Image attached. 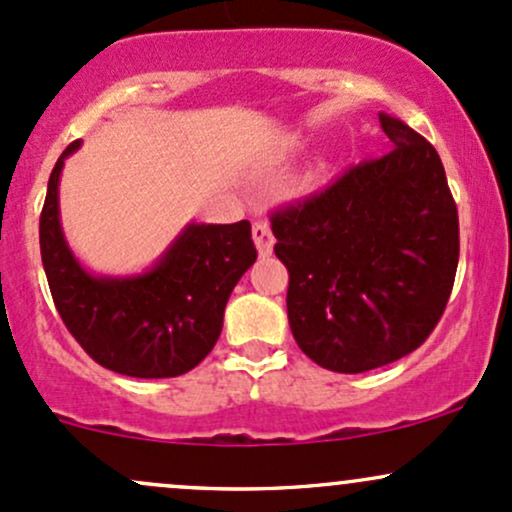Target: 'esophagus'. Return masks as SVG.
<instances>
[{"instance_id": "obj_1", "label": "esophagus", "mask_w": 512, "mask_h": 512, "mask_svg": "<svg viewBox=\"0 0 512 512\" xmlns=\"http://www.w3.org/2000/svg\"><path fill=\"white\" fill-rule=\"evenodd\" d=\"M252 240H255L257 255H260V257H269V255H272V250H274V235H272V228H269L265 221L252 223Z\"/></svg>"}]
</instances>
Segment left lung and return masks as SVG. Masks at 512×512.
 Wrapping results in <instances>:
<instances>
[{"label": "left lung", "mask_w": 512, "mask_h": 512, "mask_svg": "<svg viewBox=\"0 0 512 512\" xmlns=\"http://www.w3.org/2000/svg\"><path fill=\"white\" fill-rule=\"evenodd\" d=\"M379 121L389 153L272 216L296 345L340 374L384 367L423 345L459 262L457 206L440 155L401 119Z\"/></svg>", "instance_id": "left-lung-1"}]
</instances>
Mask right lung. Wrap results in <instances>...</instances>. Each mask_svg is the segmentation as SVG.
<instances>
[{
    "label": "right lung",
    "instance_id": "1",
    "mask_svg": "<svg viewBox=\"0 0 512 512\" xmlns=\"http://www.w3.org/2000/svg\"><path fill=\"white\" fill-rule=\"evenodd\" d=\"M48 179L41 257L55 308L94 362L136 379L187 374L216 345L230 291L257 260L250 223H187L148 269L97 274L80 262L60 223V174Z\"/></svg>",
    "mask_w": 512,
    "mask_h": 512
}]
</instances>
